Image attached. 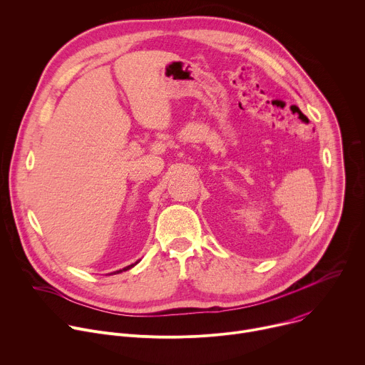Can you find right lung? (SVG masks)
I'll list each match as a JSON object with an SVG mask.
<instances>
[{
  "label": "right lung",
  "mask_w": 365,
  "mask_h": 365,
  "mask_svg": "<svg viewBox=\"0 0 365 365\" xmlns=\"http://www.w3.org/2000/svg\"><path fill=\"white\" fill-rule=\"evenodd\" d=\"M138 264V262H136ZM136 264H132V265H129V267H126V268H123V269H118V271H115L114 274H118V272H121V271H128V269H130L133 265H136Z\"/></svg>",
  "instance_id": "add662e5"
}]
</instances>
